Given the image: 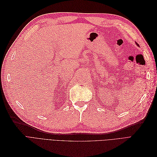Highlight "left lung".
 Here are the masks:
<instances>
[{
    "label": "left lung",
    "instance_id": "left-lung-1",
    "mask_svg": "<svg viewBox=\"0 0 157 157\" xmlns=\"http://www.w3.org/2000/svg\"><path fill=\"white\" fill-rule=\"evenodd\" d=\"M136 44H137V46H139V44H137V42H136Z\"/></svg>",
    "mask_w": 157,
    "mask_h": 157
}]
</instances>
